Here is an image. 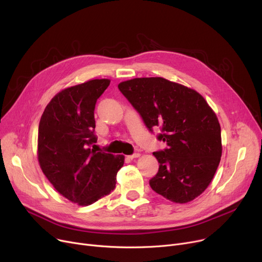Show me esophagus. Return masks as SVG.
Instances as JSON below:
<instances>
[{
	"label": "esophagus",
	"mask_w": 262,
	"mask_h": 262,
	"mask_svg": "<svg viewBox=\"0 0 262 262\" xmlns=\"http://www.w3.org/2000/svg\"><path fill=\"white\" fill-rule=\"evenodd\" d=\"M139 156H140V154H139V153H135V154H133V155L127 156V158H128V159H130V160H133V159H135V158H138Z\"/></svg>",
	"instance_id": "34e87169"
}]
</instances>
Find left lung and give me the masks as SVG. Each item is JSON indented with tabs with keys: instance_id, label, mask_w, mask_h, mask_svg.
<instances>
[{
	"instance_id": "1",
	"label": "left lung",
	"mask_w": 262,
	"mask_h": 262,
	"mask_svg": "<svg viewBox=\"0 0 262 262\" xmlns=\"http://www.w3.org/2000/svg\"><path fill=\"white\" fill-rule=\"evenodd\" d=\"M149 130L168 148L154 153L158 173L149 181L156 193L186 204L211 183L222 156L221 126L215 113L194 89L163 77H138L119 84Z\"/></svg>"
}]
</instances>
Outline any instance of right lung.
Returning a JSON list of instances; mask_svg holds the SVG:
<instances>
[{"instance_id": "right-lung-1", "label": "right lung", "mask_w": 262, "mask_h": 262, "mask_svg": "<svg viewBox=\"0 0 262 262\" xmlns=\"http://www.w3.org/2000/svg\"><path fill=\"white\" fill-rule=\"evenodd\" d=\"M109 84L108 78H96L59 91L39 122V166L57 192L79 206L91 205L116 188L125 158L91 148L96 142L95 103Z\"/></svg>"}]
</instances>
